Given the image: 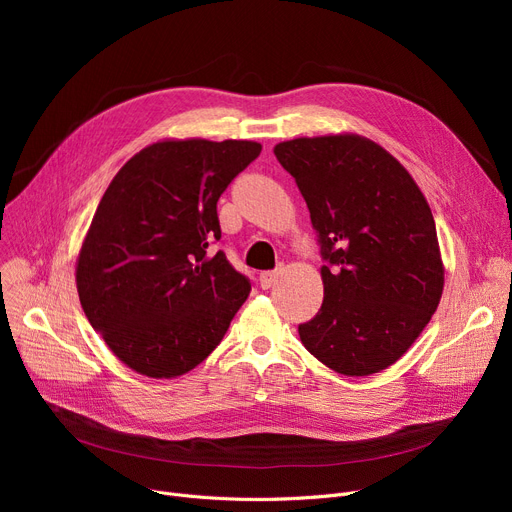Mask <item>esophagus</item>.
<instances>
[{
  "label": "esophagus",
  "instance_id": "1",
  "mask_svg": "<svg viewBox=\"0 0 512 512\" xmlns=\"http://www.w3.org/2000/svg\"><path fill=\"white\" fill-rule=\"evenodd\" d=\"M278 276H280V270H272V272H261V276H259V284H261V288L265 290V288L274 286V284H276V280H278Z\"/></svg>",
  "mask_w": 512,
  "mask_h": 512
}]
</instances>
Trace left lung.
<instances>
[{"instance_id":"1","label":"left lung","mask_w":512,"mask_h":512,"mask_svg":"<svg viewBox=\"0 0 512 512\" xmlns=\"http://www.w3.org/2000/svg\"><path fill=\"white\" fill-rule=\"evenodd\" d=\"M309 207L324 259V303L299 326L307 351L344 375H369L407 353L444 286L438 234L411 174L357 134L276 145Z\"/></svg>"}]
</instances>
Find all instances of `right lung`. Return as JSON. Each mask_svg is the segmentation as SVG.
I'll list each match as a JSON object with an SVG mask.
<instances>
[{"label":"right lung","instance_id":"obj_1","mask_svg":"<svg viewBox=\"0 0 512 512\" xmlns=\"http://www.w3.org/2000/svg\"><path fill=\"white\" fill-rule=\"evenodd\" d=\"M261 153L253 141H164L114 176L76 265L89 324L149 378H176L218 346L251 280L222 251L218 199Z\"/></svg>","mask_w":512,"mask_h":512}]
</instances>
